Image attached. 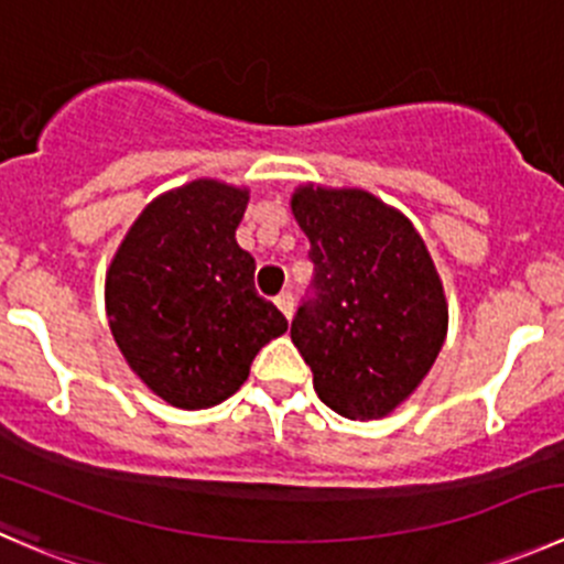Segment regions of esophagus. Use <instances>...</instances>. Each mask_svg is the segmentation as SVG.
Masks as SVG:
<instances>
[{"label": "esophagus", "instance_id": "1", "mask_svg": "<svg viewBox=\"0 0 564 564\" xmlns=\"http://www.w3.org/2000/svg\"><path fill=\"white\" fill-rule=\"evenodd\" d=\"M275 305L283 311V316H286V319H289V316H292V311H294V297H292V292H281V294H278Z\"/></svg>", "mask_w": 564, "mask_h": 564}]
</instances>
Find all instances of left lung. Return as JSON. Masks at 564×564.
Segmentation results:
<instances>
[{
	"mask_svg": "<svg viewBox=\"0 0 564 564\" xmlns=\"http://www.w3.org/2000/svg\"><path fill=\"white\" fill-rule=\"evenodd\" d=\"M294 220L314 261L292 341L314 391L347 419H382L427 377L444 347V283L413 223L366 189L303 184Z\"/></svg>",
	"mask_w": 564,
	"mask_h": 564,
	"instance_id": "left-lung-1",
	"label": "left lung"
}]
</instances>
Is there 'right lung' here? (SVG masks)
Masks as SVG:
<instances>
[{
    "instance_id": "obj_1",
    "label": "right lung",
    "mask_w": 564,
    "mask_h": 564,
    "mask_svg": "<svg viewBox=\"0 0 564 564\" xmlns=\"http://www.w3.org/2000/svg\"><path fill=\"white\" fill-rule=\"evenodd\" d=\"M248 189L198 178L160 195L120 242L104 283L109 330L140 380L173 408L204 410L239 391L286 316L259 297L237 245Z\"/></svg>"
}]
</instances>
